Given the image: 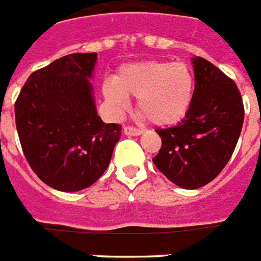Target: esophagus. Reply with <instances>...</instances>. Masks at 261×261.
Returning a JSON list of instances; mask_svg holds the SVG:
<instances>
[{
  "label": "esophagus",
  "instance_id": "obj_1",
  "mask_svg": "<svg viewBox=\"0 0 261 261\" xmlns=\"http://www.w3.org/2000/svg\"><path fill=\"white\" fill-rule=\"evenodd\" d=\"M122 130H124V133L126 136H140L141 133H143L141 129L135 128V126H129V125H125Z\"/></svg>",
  "mask_w": 261,
  "mask_h": 261
}]
</instances>
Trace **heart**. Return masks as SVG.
I'll return each mask as SVG.
<instances>
[{"mask_svg":"<svg viewBox=\"0 0 261 261\" xmlns=\"http://www.w3.org/2000/svg\"><path fill=\"white\" fill-rule=\"evenodd\" d=\"M195 90L193 71L185 63L148 60L121 66L102 94L114 114L126 109V97L137 98V109L156 125H172L189 112Z\"/></svg>","mask_w":261,"mask_h":261,"instance_id":"1","label":"heart"}]
</instances>
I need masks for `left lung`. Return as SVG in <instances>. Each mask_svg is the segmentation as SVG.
I'll use <instances>...</instances> for the list:
<instances>
[{
    "label": "left lung",
    "instance_id": "1",
    "mask_svg": "<svg viewBox=\"0 0 261 261\" xmlns=\"http://www.w3.org/2000/svg\"><path fill=\"white\" fill-rule=\"evenodd\" d=\"M191 60V106L178 125L156 129L162 148L152 159L171 182L187 190L205 186L224 170L244 122L243 99L233 79L201 56Z\"/></svg>",
    "mask_w": 261,
    "mask_h": 261
}]
</instances>
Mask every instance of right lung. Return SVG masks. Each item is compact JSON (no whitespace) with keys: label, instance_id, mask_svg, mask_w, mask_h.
Wrapping results in <instances>:
<instances>
[{"label":"right lung","instance_id":"right-lung-1","mask_svg":"<svg viewBox=\"0 0 261 261\" xmlns=\"http://www.w3.org/2000/svg\"><path fill=\"white\" fill-rule=\"evenodd\" d=\"M97 54H71L32 72L14 103L16 128L33 172L59 191H79L109 167L121 125L98 116Z\"/></svg>","mask_w":261,"mask_h":261}]
</instances>
